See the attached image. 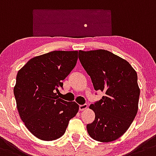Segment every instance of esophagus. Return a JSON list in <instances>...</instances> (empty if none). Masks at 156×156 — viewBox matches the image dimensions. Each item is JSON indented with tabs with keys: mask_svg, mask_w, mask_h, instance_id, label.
<instances>
[{
	"mask_svg": "<svg viewBox=\"0 0 156 156\" xmlns=\"http://www.w3.org/2000/svg\"><path fill=\"white\" fill-rule=\"evenodd\" d=\"M88 108V105L84 104V105H80L79 106V109L81 111H83V110H85V109Z\"/></svg>",
	"mask_w": 156,
	"mask_h": 156,
	"instance_id": "esophagus-1",
	"label": "esophagus"
}]
</instances>
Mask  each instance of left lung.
Here are the masks:
<instances>
[{
	"mask_svg": "<svg viewBox=\"0 0 156 156\" xmlns=\"http://www.w3.org/2000/svg\"><path fill=\"white\" fill-rule=\"evenodd\" d=\"M78 58L95 90L105 93L99 102L89 106L95 117L87 124L88 134L100 142L118 139L137 113L140 88L137 72L126 60L108 50H79Z\"/></svg>",
	"mask_w": 156,
	"mask_h": 156,
	"instance_id": "8db88e82",
	"label": "left lung"
}]
</instances>
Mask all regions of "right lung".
I'll return each mask as SVG.
<instances>
[{"instance_id": "obj_1", "label": "right lung", "mask_w": 156, "mask_h": 156, "mask_svg": "<svg viewBox=\"0 0 156 156\" xmlns=\"http://www.w3.org/2000/svg\"><path fill=\"white\" fill-rule=\"evenodd\" d=\"M78 51H52L30 59L18 71L14 94L19 116L34 136L54 141L64 135L79 109L59 99L63 80L76 65Z\"/></svg>"}]
</instances>
